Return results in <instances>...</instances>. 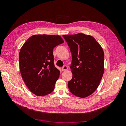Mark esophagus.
Masks as SVG:
<instances>
[{"instance_id":"1","label":"esophagus","mask_w":126,"mask_h":126,"mask_svg":"<svg viewBox=\"0 0 126 126\" xmlns=\"http://www.w3.org/2000/svg\"><path fill=\"white\" fill-rule=\"evenodd\" d=\"M68 69V67L67 66H64L62 68V70L63 71H64V70H66Z\"/></svg>"}]
</instances>
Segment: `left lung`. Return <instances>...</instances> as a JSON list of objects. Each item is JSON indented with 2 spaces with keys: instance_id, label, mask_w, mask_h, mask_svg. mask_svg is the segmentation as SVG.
I'll list each match as a JSON object with an SVG mask.
<instances>
[{
  "instance_id": "8db88e82",
  "label": "left lung",
  "mask_w": 126,
  "mask_h": 126,
  "mask_svg": "<svg viewBox=\"0 0 126 126\" xmlns=\"http://www.w3.org/2000/svg\"><path fill=\"white\" fill-rule=\"evenodd\" d=\"M63 36L72 55V78L68 88L76 96L87 97L97 89L104 74V51L91 36L79 33Z\"/></svg>"
}]
</instances>
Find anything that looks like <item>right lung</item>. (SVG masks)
<instances>
[{"label":"right lung","mask_w":126,"mask_h":126,"mask_svg":"<svg viewBox=\"0 0 126 126\" xmlns=\"http://www.w3.org/2000/svg\"><path fill=\"white\" fill-rule=\"evenodd\" d=\"M63 43L58 35H35L22 46L19 55L20 73L30 91L38 96L54 90L60 71L54 65L53 49Z\"/></svg>","instance_id":"1"}]
</instances>
